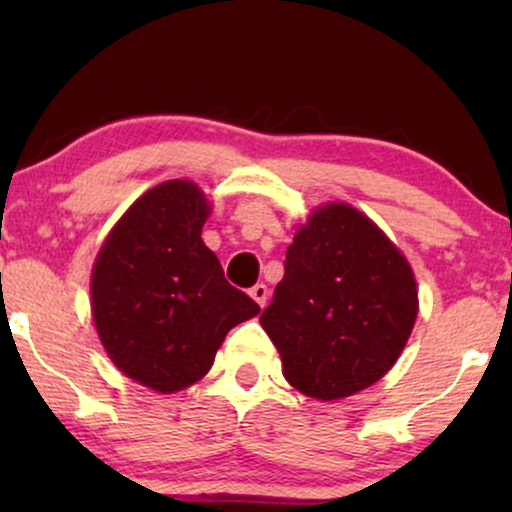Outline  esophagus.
<instances>
[{"instance_id":"obj_1","label":"esophagus","mask_w":512,"mask_h":512,"mask_svg":"<svg viewBox=\"0 0 512 512\" xmlns=\"http://www.w3.org/2000/svg\"><path fill=\"white\" fill-rule=\"evenodd\" d=\"M249 296H251V298H254L258 305H261V307H265V303H268V286H265L263 282H261V284H256V286H251Z\"/></svg>"}]
</instances>
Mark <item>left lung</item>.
<instances>
[{"mask_svg":"<svg viewBox=\"0 0 512 512\" xmlns=\"http://www.w3.org/2000/svg\"><path fill=\"white\" fill-rule=\"evenodd\" d=\"M417 284L396 244L345 202L319 207L286 249L261 314L286 382L319 401L389 373L417 319Z\"/></svg>","mask_w":512,"mask_h":512,"instance_id":"left-lung-1","label":"left lung"}]
</instances>
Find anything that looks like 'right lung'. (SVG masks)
<instances>
[{"label":"right lung","instance_id":"right-lung-1","mask_svg":"<svg viewBox=\"0 0 512 512\" xmlns=\"http://www.w3.org/2000/svg\"><path fill=\"white\" fill-rule=\"evenodd\" d=\"M205 193L158 184L121 216L90 279L93 319L118 370L160 394L202 380L228 331L261 312L202 242Z\"/></svg>","mask_w":512,"mask_h":512}]
</instances>
